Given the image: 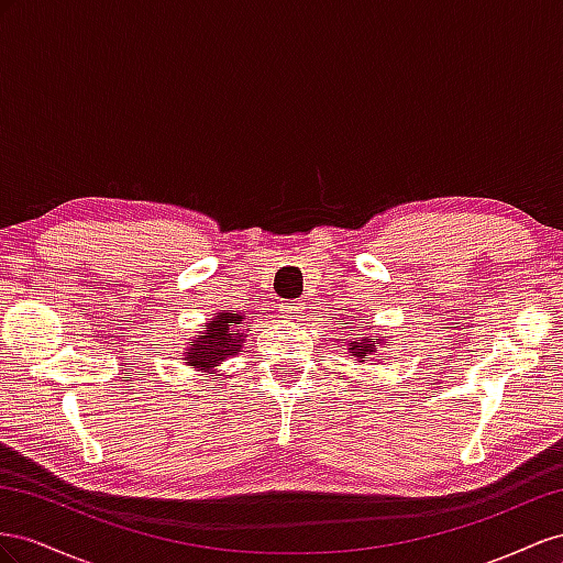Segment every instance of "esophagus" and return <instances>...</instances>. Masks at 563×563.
<instances>
[{
  "instance_id": "1",
  "label": "esophagus",
  "mask_w": 563,
  "mask_h": 563,
  "mask_svg": "<svg viewBox=\"0 0 563 563\" xmlns=\"http://www.w3.org/2000/svg\"><path fill=\"white\" fill-rule=\"evenodd\" d=\"M307 307H303V301H287L283 307V318L290 320V323H299V320H303V311Z\"/></svg>"
}]
</instances>
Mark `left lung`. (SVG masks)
Returning a JSON list of instances; mask_svg holds the SVG:
<instances>
[{"mask_svg":"<svg viewBox=\"0 0 563 563\" xmlns=\"http://www.w3.org/2000/svg\"><path fill=\"white\" fill-rule=\"evenodd\" d=\"M349 320H365V316H353V318L340 316V318L334 320V323L340 325V330H346L351 325ZM367 330H371V325H367ZM340 342H342V346L346 344L353 361H356L358 365L365 363V356H371V353H377V346H391V342L389 340H382V336H379V340H375V342L371 340V336H356V340H351V342H344V340H340ZM379 361H384V356H379Z\"/></svg>","mask_w":563,"mask_h":563,"instance_id":"1","label":"left lung"}]
</instances>
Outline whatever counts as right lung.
<instances>
[{"label":"right lung","instance_id":"obj_1","mask_svg":"<svg viewBox=\"0 0 563 563\" xmlns=\"http://www.w3.org/2000/svg\"><path fill=\"white\" fill-rule=\"evenodd\" d=\"M247 318L245 313H233V311H221L214 313L202 330L186 342L184 351V363L192 365L196 371L214 375L217 367L238 356L240 349L245 344V332H247Z\"/></svg>","mask_w":563,"mask_h":563}]
</instances>
